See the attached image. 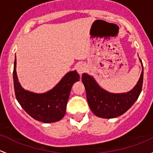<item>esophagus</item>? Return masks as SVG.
I'll list each match as a JSON object with an SVG mask.
<instances>
[{
  "label": "esophagus",
  "mask_w": 153,
  "mask_h": 153,
  "mask_svg": "<svg viewBox=\"0 0 153 153\" xmlns=\"http://www.w3.org/2000/svg\"><path fill=\"white\" fill-rule=\"evenodd\" d=\"M76 68L77 71H78V73L79 74H83L85 71L86 66L83 63H79L78 65H76Z\"/></svg>",
  "instance_id": "34e87169"
}]
</instances>
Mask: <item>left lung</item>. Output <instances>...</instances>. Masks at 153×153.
<instances>
[{
    "label": "left lung",
    "instance_id": "left-lung-1",
    "mask_svg": "<svg viewBox=\"0 0 153 153\" xmlns=\"http://www.w3.org/2000/svg\"><path fill=\"white\" fill-rule=\"evenodd\" d=\"M138 82L130 91L122 94H113L104 90L97 84L94 77L83 74L82 82L84 84L87 100L91 111L97 116L104 119H112L121 116L128 111L138 100L143 85L144 69Z\"/></svg>",
    "mask_w": 153,
    "mask_h": 153
}]
</instances>
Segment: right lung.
Here are the masks:
<instances>
[{
	"instance_id": "right-lung-1",
	"label": "right lung",
	"mask_w": 153,
	"mask_h": 153,
	"mask_svg": "<svg viewBox=\"0 0 153 153\" xmlns=\"http://www.w3.org/2000/svg\"><path fill=\"white\" fill-rule=\"evenodd\" d=\"M79 80L76 71L67 73L52 89L43 94L30 92L22 88L16 73V57L14 62L13 81L15 97L25 111L35 120L52 123L62 119L65 114L66 105L71 90Z\"/></svg>"
}]
</instances>
